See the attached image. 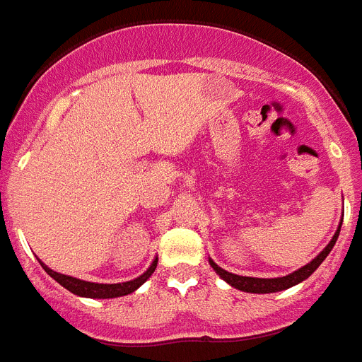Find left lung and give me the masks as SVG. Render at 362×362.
<instances>
[{
  "mask_svg": "<svg viewBox=\"0 0 362 362\" xmlns=\"http://www.w3.org/2000/svg\"><path fill=\"white\" fill-rule=\"evenodd\" d=\"M340 227H342V219H340V225L334 232L333 240L327 243V247L324 251L320 252L318 257L313 258L307 266L299 267L298 272L290 273L286 277H277V279H258V277H243V275H234V273H228L227 269H223V267L217 266L214 260L210 258V266L214 267V272L223 279V281H227L230 286L238 288V290H242V292H249V293H273V292H281V290H286V288H292L296 284H299L301 281L308 279L313 275L318 266L324 262L327 255L331 252V249L334 247V243L339 240V234H340Z\"/></svg>",
  "mask_w": 362,
  "mask_h": 362,
  "instance_id": "8db88e82",
  "label": "left lung"
}]
</instances>
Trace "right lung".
<instances>
[{
  "label": "right lung",
  "instance_id": "add662e5",
  "mask_svg": "<svg viewBox=\"0 0 362 362\" xmlns=\"http://www.w3.org/2000/svg\"><path fill=\"white\" fill-rule=\"evenodd\" d=\"M40 262V260H38ZM40 266L44 267V272L48 273L49 277L55 279L63 288H66L69 292L76 293V296H81V298H93V299H110V298H120V296H128V293L135 292L141 284L145 283L146 279L151 277L154 273L156 266H158V258H154L151 264V267L146 269L143 275H139L134 281H126V283H117V284H100V283H89V281H81V279L70 277V275H63V273H57L54 269H49L44 262H40Z\"/></svg>",
  "mask_w": 362,
  "mask_h": 362
}]
</instances>
